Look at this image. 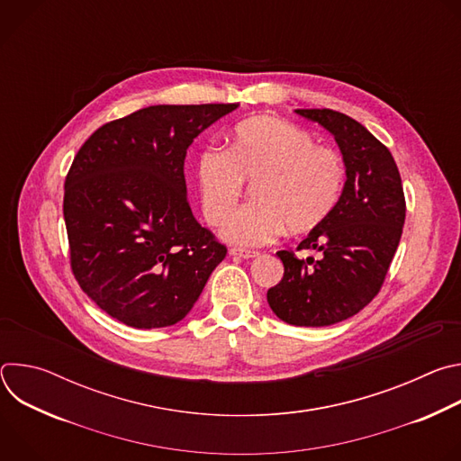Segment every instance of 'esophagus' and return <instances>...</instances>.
I'll use <instances>...</instances> for the list:
<instances>
[{
	"instance_id": "1",
	"label": "esophagus",
	"mask_w": 461,
	"mask_h": 461,
	"mask_svg": "<svg viewBox=\"0 0 461 461\" xmlns=\"http://www.w3.org/2000/svg\"><path fill=\"white\" fill-rule=\"evenodd\" d=\"M231 255H239L242 258H253L258 255V251H253V249H246V248H231L230 249Z\"/></svg>"
}]
</instances>
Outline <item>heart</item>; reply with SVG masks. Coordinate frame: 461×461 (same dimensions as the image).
I'll return each instance as SVG.
<instances>
[{"label":"heart","mask_w":461,"mask_h":461,"mask_svg":"<svg viewBox=\"0 0 461 461\" xmlns=\"http://www.w3.org/2000/svg\"><path fill=\"white\" fill-rule=\"evenodd\" d=\"M201 210L208 224H222L257 184L251 206L237 212L221 237L237 246L274 242L286 230L306 233L338 208L345 189L343 158L319 148L306 129L274 116H253L233 127L228 151L208 146L193 162Z\"/></svg>","instance_id":"obj_1"}]
</instances>
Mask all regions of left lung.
<instances>
[{
    "label": "left lung",
    "mask_w": 461,
    "mask_h": 461,
    "mask_svg": "<svg viewBox=\"0 0 461 461\" xmlns=\"http://www.w3.org/2000/svg\"><path fill=\"white\" fill-rule=\"evenodd\" d=\"M295 113L334 135L347 180L334 213L297 246L321 251V258L277 251L285 276L267 297L288 324L330 326L377 295L402 239L405 196L396 162L365 125L332 109Z\"/></svg>",
    "instance_id": "left-lung-1"
}]
</instances>
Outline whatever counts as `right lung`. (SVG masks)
Wrapping results in <instances>:
<instances>
[{
    "label": "right lung",
    "instance_id": "obj_1",
    "mask_svg": "<svg viewBox=\"0 0 461 461\" xmlns=\"http://www.w3.org/2000/svg\"><path fill=\"white\" fill-rule=\"evenodd\" d=\"M239 104L149 105L96 129L63 194L71 267L105 313L133 328L182 321L226 257L194 221L185 151Z\"/></svg>",
    "mask_w": 461,
    "mask_h": 461
}]
</instances>
